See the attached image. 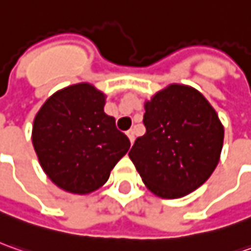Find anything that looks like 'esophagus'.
Masks as SVG:
<instances>
[{"mask_svg":"<svg viewBox=\"0 0 251 251\" xmlns=\"http://www.w3.org/2000/svg\"><path fill=\"white\" fill-rule=\"evenodd\" d=\"M126 134H127V137H129L130 143L133 144V142H134V130H133V129H129V130L126 132Z\"/></svg>","mask_w":251,"mask_h":251,"instance_id":"obj_1","label":"esophagus"}]
</instances>
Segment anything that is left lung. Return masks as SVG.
<instances>
[{
  "instance_id": "8db88e82",
  "label": "left lung",
  "mask_w": 251,
  "mask_h": 251,
  "mask_svg": "<svg viewBox=\"0 0 251 251\" xmlns=\"http://www.w3.org/2000/svg\"><path fill=\"white\" fill-rule=\"evenodd\" d=\"M146 133L129 157L147 189L161 199L195 192L220 162L224 126L203 94L169 84L144 102Z\"/></svg>"
}]
</instances>
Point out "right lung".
<instances>
[{"label":"right lung","mask_w":251,"mask_h":251,"mask_svg":"<svg viewBox=\"0 0 251 251\" xmlns=\"http://www.w3.org/2000/svg\"><path fill=\"white\" fill-rule=\"evenodd\" d=\"M107 96L90 83L55 91L34 117L31 142L51 182L74 195H89L108 180L130 142L104 112Z\"/></svg>","instance_id":"right-lung-1"}]
</instances>
